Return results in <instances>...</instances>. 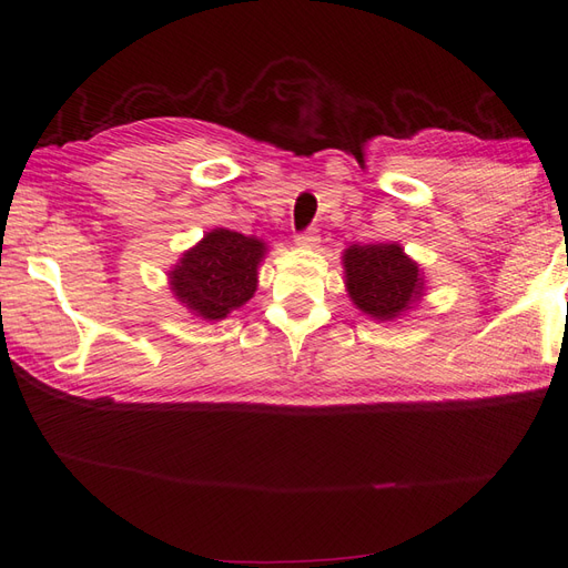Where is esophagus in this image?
<instances>
[{"mask_svg":"<svg viewBox=\"0 0 568 568\" xmlns=\"http://www.w3.org/2000/svg\"><path fill=\"white\" fill-rule=\"evenodd\" d=\"M320 242H322L320 234H316L314 230L297 234V240H295V244H297L300 248H320Z\"/></svg>","mask_w":568,"mask_h":568,"instance_id":"esophagus-1","label":"esophagus"}]
</instances>
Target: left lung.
<instances>
[{
    "mask_svg": "<svg viewBox=\"0 0 568 568\" xmlns=\"http://www.w3.org/2000/svg\"><path fill=\"white\" fill-rule=\"evenodd\" d=\"M344 283L355 310L375 322H397L416 310L426 295L418 261L397 242L351 244L344 248Z\"/></svg>",
    "mask_w": 568,
    "mask_h": 568,
    "instance_id": "obj_1",
    "label": "left lung"
}]
</instances>
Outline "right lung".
<instances>
[{
	"label": "right lung",
	"mask_w": 568,
	"mask_h": 568,
	"mask_svg": "<svg viewBox=\"0 0 568 568\" xmlns=\"http://www.w3.org/2000/svg\"><path fill=\"white\" fill-rule=\"evenodd\" d=\"M266 254L268 244L258 236L215 227L166 273L169 290L197 320L222 322L254 297Z\"/></svg>",
	"instance_id": "add662e5"
}]
</instances>
